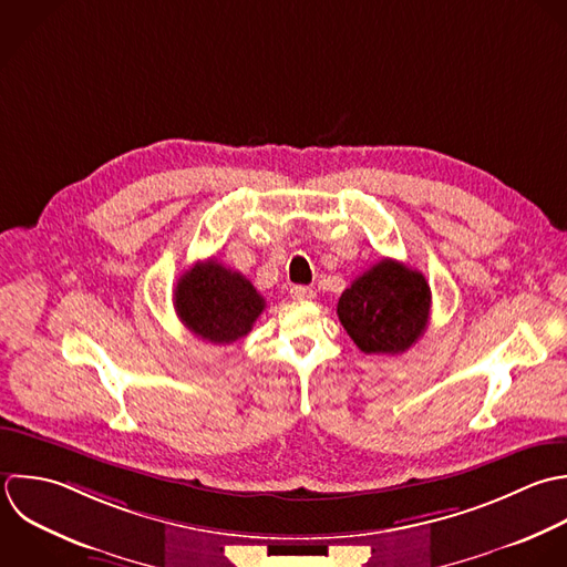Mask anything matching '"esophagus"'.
<instances>
[{"instance_id": "obj_1", "label": "esophagus", "mask_w": 567, "mask_h": 567, "mask_svg": "<svg viewBox=\"0 0 567 567\" xmlns=\"http://www.w3.org/2000/svg\"><path fill=\"white\" fill-rule=\"evenodd\" d=\"M289 293H291L293 300H313L316 298V291L311 287H305V285H293L289 289Z\"/></svg>"}]
</instances>
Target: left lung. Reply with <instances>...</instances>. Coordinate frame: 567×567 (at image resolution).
Returning <instances> with one entry per match:
<instances>
[{
  "label": "left lung",
  "mask_w": 567,
  "mask_h": 567,
  "mask_svg": "<svg viewBox=\"0 0 567 567\" xmlns=\"http://www.w3.org/2000/svg\"><path fill=\"white\" fill-rule=\"evenodd\" d=\"M431 287L424 274L384 258L340 296L338 318L364 353L400 355L426 331Z\"/></svg>",
  "instance_id": "left-lung-1"
}]
</instances>
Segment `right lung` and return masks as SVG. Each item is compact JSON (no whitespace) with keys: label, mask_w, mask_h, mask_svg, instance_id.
<instances>
[{"label":"right lung","mask_w":567,"mask_h":567,"mask_svg":"<svg viewBox=\"0 0 567 567\" xmlns=\"http://www.w3.org/2000/svg\"><path fill=\"white\" fill-rule=\"evenodd\" d=\"M265 307V298L240 271L216 260L196 262L174 289V309L181 322L212 344H231L245 338Z\"/></svg>","instance_id":"add662e5"}]
</instances>
